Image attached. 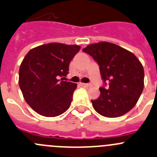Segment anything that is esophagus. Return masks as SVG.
Instances as JSON below:
<instances>
[{
    "instance_id": "obj_1",
    "label": "esophagus",
    "mask_w": 157,
    "mask_h": 157,
    "mask_svg": "<svg viewBox=\"0 0 157 157\" xmlns=\"http://www.w3.org/2000/svg\"><path fill=\"white\" fill-rule=\"evenodd\" d=\"M81 84V86H84V87H89V86H91L90 83H80Z\"/></svg>"
}]
</instances>
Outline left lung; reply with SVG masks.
<instances>
[{
	"mask_svg": "<svg viewBox=\"0 0 157 157\" xmlns=\"http://www.w3.org/2000/svg\"><path fill=\"white\" fill-rule=\"evenodd\" d=\"M98 63L106 87H100V97L91 100L94 109L106 117H118L133 109L144 86V70L130 51L109 42H99L83 49Z\"/></svg>",
	"mask_w": 157,
	"mask_h": 157,
	"instance_id": "1",
	"label": "left lung"
}]
</instances>
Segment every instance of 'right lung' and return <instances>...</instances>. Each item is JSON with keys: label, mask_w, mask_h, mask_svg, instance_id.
<instances>
[{"label": "right lung", "mask_w": 157, "mask_h": 157, "mask_svg": "<svg viewBox=\"0 0 157 157\" xmlns=\"http://www.w3.org/2000/svg\"><path fill=\"white\" fill-rule=\"evenodd\" d=\"M80 47L50 43L30 50L19 69V86L27 104L40 115L54 117L71 106L77 83L63 81Z\"/></svg>", "instance_id": "add662e5"}]
</instances>
